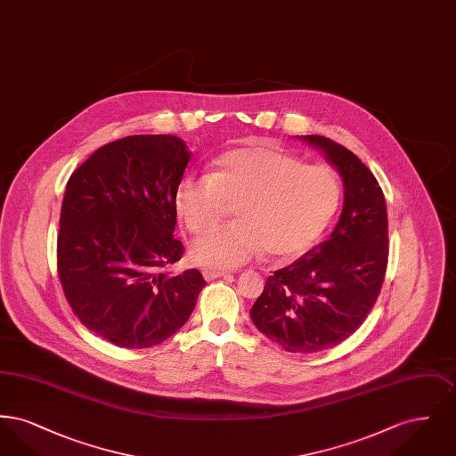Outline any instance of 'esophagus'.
I'll use <instances>...</instances> for the list:
<instances>
[{"label": "esophagus", "mask_w": 456, "mask_h": 456, "mask_svg": "<svg viewBox=\"0 0 456 456\" xmlns=\"http://www.w3.org/2000/svg\"><path fill=\"white\" fill-rule=\"evenodd\" d=\"M227 275H231V273H229V272H224V270H210V268H205V270H203L205 281H214V279L227 277Z\"/></svg>", "instance_id": "obj_1"}]
</instances>
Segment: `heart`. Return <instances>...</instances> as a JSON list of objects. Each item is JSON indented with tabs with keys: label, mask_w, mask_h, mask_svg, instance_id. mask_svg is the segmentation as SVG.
<instances>
[{
	"label": "heart",
	"mask_w": 456,
	"mask_h": 456,
	"mask_svg": "<svg viewBox=\"0 0 456 456\" xmlns=\"http://www.w3.org/2000/svg\"><path fill=\"white\" fill-rule=\"evenodd\" d=\"M212 174L184 175L174 193L177 216L203 234L235 203L238 221L195 240L193 260L231 270L256 258L296 256L325 231L340 201L337 175L292 153L251 143L222 153Z\"/></svg>",
	"instance_id": "obj_1"
}]
</instances>
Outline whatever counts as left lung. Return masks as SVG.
<instances>
[{
  "mask_svg": "<svg viewBox=\"0 0 456 456\" xmlns=\"http://www.w3.org/2000/svg\"><path fill=\"white\" fill-rule=\"evenodd\" d=\"M344 181V208L330 239L273 272L249 314L287 352L335 347L368 318L388 266V214L376 177L344 145L305 134Z\"/></svg>",
  "mask_w": 456,
  "mask_h": 456,
  "instance_id": "8db88e82",
  "label": "left lung"
}]
</instances>
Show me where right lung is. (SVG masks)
<instances>
[{"label": "right lung", "instance_id": "add662e5", "mask_svg": "<svg viewBox=\"0 0 456 456\" xmlns=\"http://www.w3.org/2000/svg\"><path fill=\"white\" fill-rule=\"evenodd\" d=\"M190 152L173 134H133L92 153L66 183L58 277L75 316L123 348L159 346L184 325L205 287L181 260L174 193Z\"/></svg>", "mask_w": 456, "mask_h": 456}]
</instances>
